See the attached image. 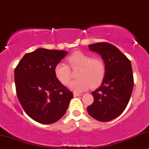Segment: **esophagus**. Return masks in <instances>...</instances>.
<instances>
[{
  "label": "esophagus",
  "mask_w": 149,
  "mask_h": 149,
  "mask_svg": "<svg viewBox=\"0 0 149 149\" xmlns=\"http://www.w3.org/2000/svg\"><path fill=\"white\" fill-rule=\"evenodd\" d=\"M74 97H77V96H81L82 94H80V93H77V92H74Z\"/></svg>",
  "instance_id": "34e87169"
}]
</instances>
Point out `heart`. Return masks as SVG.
Here are the masks:
<instances>
[{"mask_svg": "<svg viewBox=\"0 0 149 149\" xmlns=\"http://www.w3.org/2000/svg\"><path fill=\"white\" fill-rule=\"evenodd\" d=\"M67 64L58 63L54 67V74L64 86L68 85L72 78V72L78 70V79L72 81L69 88L76 92L86 91L91 87L97 88L105 77L106 66L100 57H94L79 51L72 53L66 58Z\"/></svg>", "mask_w": 149, "mask_h": 149, "instance_id": "b5f03b06", "label": "heart"}]
</instances>
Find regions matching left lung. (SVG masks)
Masks as SVG:
<instances>
[{"label":"left lung","instance_id":"obj_1","mask_svg":"<svg viewBox=\"0 0 149 149\" xmlns=\"http://www.w3.org/2000/svg\"><path fill=\"white\" fill-rule=\"evenodd\" d=\"M88 47L102 55L106 72L100 87L92 93L94 102L87 111L93 118L109 122L124 112L131 99L134 84L131 61L109 43H97Z\"/></svg>","mask_w":149,"mask_h":149}]
</instances>
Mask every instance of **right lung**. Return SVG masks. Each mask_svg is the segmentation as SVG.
<instances>
[{
  "label": "right lung",
  "mask_w": 149,
  "mask_h": 149,
  "mask_svg": "<svg viewBox=\"0 0 149 149\" xmlns=\"http://www.w3.org/2000/svg\"><path fill=\"white\" fill-rule=\"evenodd\" d=\"M67 52L38 48L27 53L14 70L16 91L29 117L43 124L57 122L68 108L73 93L57 79L54 67Z\"/></svg>",
  "instance_id": "right-lung-1"
}]
</instances>
